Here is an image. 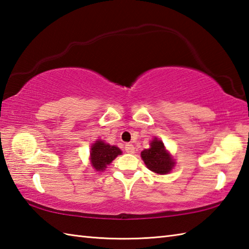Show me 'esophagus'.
Segmentation results:
<instances>
[{
	"mask_svg": "<svg viewBox=\"0 0 249 249\" xmlns=\"http://www.w3.org/2000/svg\"><path fill=\"white\" fill-rule=\"evenodd\" d=\"M125 151L127 153H130V154H133V153L135 152V146L130 143L125 144Z\"/></svg>",
	"mask_w": 249,
	"mask_h": 249,
	"instance_id": "obj_1",
	"label": "esophagus"
}]
</instances>
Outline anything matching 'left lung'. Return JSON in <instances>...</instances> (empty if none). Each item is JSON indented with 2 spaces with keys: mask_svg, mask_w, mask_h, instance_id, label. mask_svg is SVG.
<instances>
[{
  "mask_svg": "<svg viewBox=\"0 0 249 249\" xmlns=\"http://www.w3.org/2000/svg\"><path fill=\"white\" fill-rule=\"evenodd\" d=\"M150 149L141 152V158L151 171L157 174H167L174 167V160L163 145L162 141L154 138L151 141Z\"/></svg>",
  "mask_w": 249,
  "mask_h": 249,
  "instance_id": "1",
  "label": "left lung"
}]
</instances>
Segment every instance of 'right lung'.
<instances>
[{
    "instance_id": "obj_1",
    "label": "right lung",
    "mask_w": 249,
    "mask_h": 249,
    "mask_svg": "<svg viewBox=\"0 0 249 249\" xmlns=\"http://www.w3.org/2000/svg\"><path fill=\"white\" fill-rule=\"evenodd\" d=\"M122 154V151L115 145L106 143L104 140H97L92 144L89 151L91 165L96 171H104L114 158Z\"/></svg>"
}]
</instances>
